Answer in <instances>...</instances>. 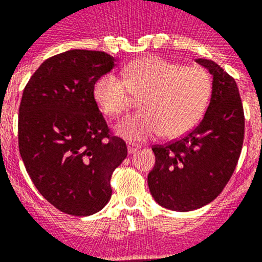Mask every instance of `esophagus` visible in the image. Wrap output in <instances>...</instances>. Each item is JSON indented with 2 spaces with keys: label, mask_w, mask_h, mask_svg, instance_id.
<instances>
[{
  "label": "esophagus",
  "mask_w": 262,
  "mask_h": 262,
  "mask_svg": "<svg viewBox=\"0 0 262 262\" xmlns=\"http://www.w3.org/2000/svg\"><path fill=\"white\" fill-rule=\"evenodd\" d=\"M126 146H128V153L129 154H134L141 147L140 145L133 144V142H128V145H126Z\"/></svg>",
  "instance_id": "34e87169"
}]
</instances>
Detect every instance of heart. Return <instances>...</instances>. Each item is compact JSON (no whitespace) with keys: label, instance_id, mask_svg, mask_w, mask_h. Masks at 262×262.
I'll return each mask as SVG.
<instances>
[{"label":"heart","instance_id":"heart-1","mask_svg":"<svg viewBox=\"0 0 262 262\" xmlns=\"http://www.w3.org/2000/svg\"><path fill=\"white\" fill-rule=\"evenodd\" d=\"M124 79L115 74L100 76L93 99L104 115L117 117L141 96L142 111L122 118L115 126L118 137L145 141L163 134L183 136L203 116L211 96V77L202 67H183L158 56H145L124 67Z\"/></svg>","mask_w":262,"mask_h":262}]
</instances>
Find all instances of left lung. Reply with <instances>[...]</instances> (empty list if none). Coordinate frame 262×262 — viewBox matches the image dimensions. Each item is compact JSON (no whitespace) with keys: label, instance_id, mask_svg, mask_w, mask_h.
<instances>
[{"label":"left lung","instance_id":"8db88e82","mask_svg":"<svg viewBox=\"0 0 262 262\" xmlns=\"http://www.w3.org/2000/svg\"><path fill=\"white\" fill-rule=\"evenodd\" d=\"M212 75L210 105L194 130L154 146L147 185L159 206L187 212L211 203L237 165L244 140V111L235 79L208 59H196Z\"/></svg>","mask_w":262,"mask_h":262}]
</instances>
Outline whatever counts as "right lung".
Returning <instances> with one entry per match:
<instances>
[{
	"label": "right lung",
	"mask_w": 262,
	"mask_h": 262,
	"mask_svg": "<svg viewBox=\"0 0 262 262\" xmlns=\"http://www.w3.org/2000/svg\"><path fill=\"white\" fill-rule=\"evenodd\" d=\"M103 51L70 50L51 56L24 90L18 146L27 174L59 211L90 216L112 196L111 178L126 158V144L109 136L93 85L115 67Z\"/></svg>",
	"instance_id": "right-lung-1"
}]
</instances>
